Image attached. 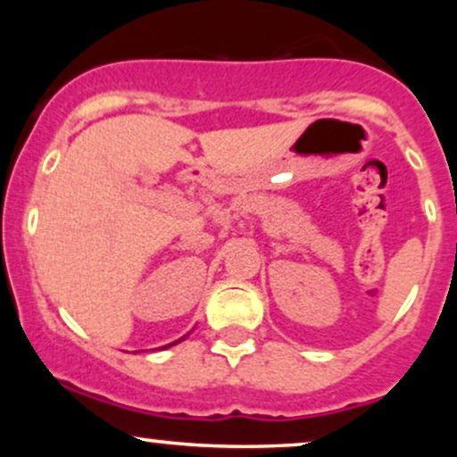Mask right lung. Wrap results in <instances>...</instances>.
Listing matches in <instances>:
<instances>
[{
  "mask_svg": "<svg viewBox=\"0 0 457 457\" xmlns=\"http://www.w3.org/2000/svg\"><path fill=\"white\" fill-rule=\"evenodd\" d=\"M182 339H185V337H182ZM176 344H178V342H176ZM165 348H167V345H165Z\"/></svg>",
  "mask_w": 457,
  "mask_h": 457,
  "instance_id": "1",
  "label": "right lung"
}]
</instances>
